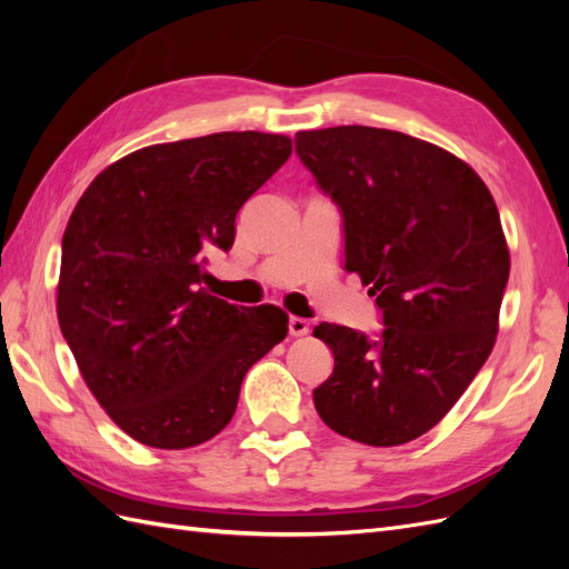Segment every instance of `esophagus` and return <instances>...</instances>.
I'll return each mask as SVG.
<instances>
[{
    "label": "esophagus",
    "mask_w": 569,
    "mask_h": 569,
    "mask_svg": "<svg viewBox=\"0 0 569 569\" xmlns=\"http://www.w3.org/2000/svg\"><path fill=\"white\" fill-rule=\"evenodd\" d=\"M288 332H291L293 337H303V335L310 332V325L303 318L291 316V318H288Z\"/></svg>",
    "instance_id": "obj_1"
}]
</instances>
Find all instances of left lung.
I'll return each mask as SVG.
<instances>
[{
  "instance_id": "1",
  "label": "left lung",
  "mask_w": 569,
  "mask_h": 569,
  "mask_svg": "<svg viewBox=\"0 0 569 569\" xmlns=\"http://www.w3.org/2000/svg\"><path fill=\"white\" fill-rule=\"evenodd\" d=\"M296 151L345 217V269L377 296V342L345 325L312 335L332 349L312 391L325 426L396 447L450 413L499 332L509 247L485 180L430 141L373 127L308 129Z\"/></svg>"
}]
</instances>
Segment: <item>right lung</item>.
<instances>
[{"label":"right lung","mask_w":569,"mask_h":569,"mask_svg":"<svg viewBox=\"0 0 569 569\" xmlns=\"http://www.w3.org/2000/svg\"><path fill=\"white\" fill-rule=\"evenodd\" d=\"M291 151V137L263 131L153 143L107 166L72 210L58 325L90 393L137 442L186 450L214 438L251 365L286 340L281 308L232 306L200 281Z\"/></svg>","instance_id":"right-lung-1"}]
</instances>
